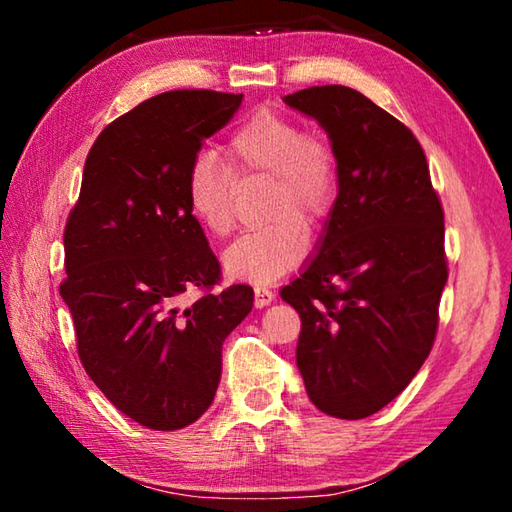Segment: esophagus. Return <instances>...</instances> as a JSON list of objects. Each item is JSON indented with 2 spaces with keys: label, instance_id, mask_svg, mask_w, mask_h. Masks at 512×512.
<instances>
[{
  "label": "esophagus",
  "instance_id": "1",
  "mask_svg": "<svg viewBox=\"0 0 512 512\" xmlns=\"http://www.w3.org/2000/svg\"><path fill=\"white\" fill-rule=\"evenodd\" d=\"M275 300V293L266 287H255V307L262 309L268 307Z\"/></svg>",
  "mask_w": 512,
  "mask_h": 512
}]
</instances>
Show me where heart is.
Returning <instances> with one entry per match:
<instances>
[{
    "instance_id": "heart-1",
    "label": "heart",
    "mask_w": 512,
    "mask_h": 512,
    "mask_svg": "<svg viewBox=\"0 0 512 512\" xmlns=\"http://www.w3.org/2000/svg\"><path fill=\"white\" fill-rule=\"evenodd\" d=\"M223 164L214 155H198L185 178L189 210L216 237L235 228V176H268L266 223L246 230L221 257L230 280L271 284L302 262L309 230L332 214L339 194V162L332 142L320 133H305L296 119L259 108L241 121L225 144Z\"/></svg>"
}]
</instances>
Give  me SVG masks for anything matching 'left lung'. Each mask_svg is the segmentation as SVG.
<instances>
[{"mask_svg":"<svg viewBox=\"0 0 512 512\" xmlns=\"http://www.w3.org/2000/svg\"><path fill=\"white\" fill-rule=\"evenodd\" d=\"M284 103L327 133L339 194L318 253L280 296L302 320L296 361L309 400L361 420L409 386L436 339L443 205L415 135L361 92L316 85Z\"/></svg>","mask_w":512,"mask_h":512,"instance_id":"obj_1","label":"left lung"}]
</instances>
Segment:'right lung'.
<instances>
[{
	"mask_svg": "<svg viewBox=\"0 0 512 512\" xmlns=\"http://www.w3.org/2000/svg\"><path fill=\"white\" fill-rule=\"evenodd\" d=\"M244 94L176 90L103 128L65 225L60 296L81 363L128 418L183 429L210 409L225 336L253 309V289L221 280L219 259L189 210L185 178L203 142ZM204 289L185 306L182 293Z\"/></svg>",
	"mask_w": 512,
	"mask_h": 512,
	"instance_id": "add662e5",
	"label": "right lung"
}]
</instances>
